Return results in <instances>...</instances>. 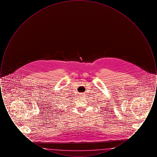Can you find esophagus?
<instances>
[{"label": "esophagus", "instance_id": "1", "mask_svg": "<svg viewBox=\"0 0 157 157\" xmlns=\"http://www.w3.org/2000/svg\"><path fill=\"white\" fill-rule=\"evenodd\" d=\"M84 96H85V94H84V93H81V94H79V97L81 98H83L84 97Z\"/></svg>", "mask_w": 157, "mask_h": 157}]
</instances>
